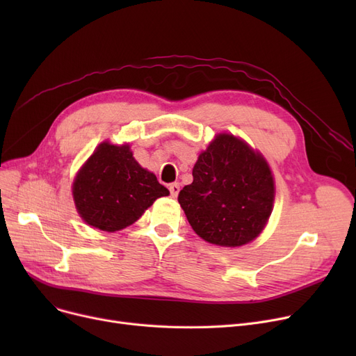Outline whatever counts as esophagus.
I'll return each mask as SVG.
<instances>
[{
  "instance_id": "1",
  "label": "esophagus",
  "mask_w": 356,
  "mask_h": 356,
  "mask_svg": "<svg viewBox=\"0 0 356 356\" xmlns=\"http://www.w3.org/2000/svg\"><path fill=\"white\" fill-rule=\"evenodd\" d=\"M168 191H170V195L173 197H177V195L180 192V184L179 183H172L170 186H168Z\"/></svg>"
}]
</instances>
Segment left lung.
<instances>
[{
  "instance_id": "1",
  "label": "left lung",
  "mask_w": 356,
  "mask_h": 356,
  "mask_svg": "<svg viewBox=\"0 0 356 356\" xmlns=\"http://www.w3.org/2000/svg\"><path fill=\"white\" fill-rule=\"evenodd\" d=\"M192 175L177 200L200 238L241 247L259 235L274 203V180L263 156L234 136L219 134L199 156Z\"/></svg>"
}]
</instances>
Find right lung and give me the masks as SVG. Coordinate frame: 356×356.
I'll list each match as a JSON object with an SVG mask.
<instances>
[{"mask_svg": "<svg viewBox=\"0 0 356 356\" xmlns=\"http://www.w3.org/2000/svg\"><path fill=\"white\" fill-rule=\"evenodd\" d=\"M168 192L143 168L129 145L102 143L73 181V199L90 227L115 232L134 223L153 202Z\"/></svg>", "mask_w": 356, "mask_h": 356, "instance_id": "obj_1", "label": "right lung"}]
</instances>
